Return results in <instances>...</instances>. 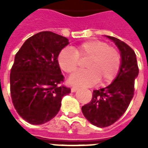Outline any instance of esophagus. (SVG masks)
Here are the masks:
<instances>
[{"mask_svg":"<svg viewBox=\"0 0 148 148\" xmlns=\"http://www.w3.org/2000/svg\"><path fill=\"white\" fill-rule=\"evenodd\" d=\"M77 90H78V88H77V87H72V88H71V92H72V93H74V92H76Z\"/></svg>","mask_w":148,"mask_h":148,"instance_id":"1","label":"esophagus"}]
</instances>
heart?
I'll list each match as a JSON object with an SVG mask.
<instances>
[{
  "label": "heart",
  "mask_w": 148,
  "mask_h": 148,
  "mask_svg": "<svg viewBox=\"0 0 148 148\" xmlns=\"http://www.w3.org/2000/svg\"><path fill=\"white\" fill-rule=\"evenodd\" d=\"M89 58L86 71H81L69 78V83L75 86H90L101 80L109 84L116 77L121 67V55L116 49L101 40H88L75 48L65 47L59 52L58 62L62 71L72 74L80 65V58Z\"/></svg>",
  "instance_id": "obj_1"
}]
</instances>
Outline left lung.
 Instances as JSON below:
<instances>
[{"mask_svg":"<svg viewBox=\"0 0 148 148\" xmlns=\"http://www.w3.org/2000/svg\"><path fill=\"white\" fill-rule=\"evenodd\" d=\"M107 37L115 42L121 51L120 71L109 86L93 90L90 102L82 107L84 116L98 127L110 126L125 112L134 96L135 79L139 74L133 50L117 38Z\"/></svg>","mask_w":148,"mask_h":148,"instance_id":"obj_1","label":"left lung"}]
</instances>
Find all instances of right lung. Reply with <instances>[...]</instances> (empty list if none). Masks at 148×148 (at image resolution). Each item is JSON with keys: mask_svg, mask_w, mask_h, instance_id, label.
Wrapping results in <instances>:
<instances>
[{"mask_svg": "<svg viewBox=\"0 0 148 148\" xmlns=\"http://www.w3.org/2000/svg\"><path fill=\"white\" fill-rule=\"evenodd\" d=\"M69 40L51 32H41L24 42L16 54L10 73V92L18 114L32 124H42L57 115L62 97L71 89L58 62Z\"/></svg>", "mask_w": 148, "mask_h": 148, "instance_id": "right-lung-1", "label": "right lung"}]
</instances>
